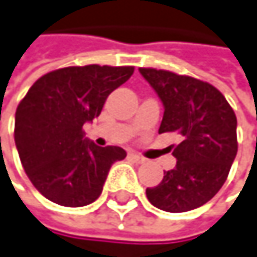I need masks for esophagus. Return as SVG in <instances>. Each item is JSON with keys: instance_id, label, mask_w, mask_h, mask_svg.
I'll return each instance as SVG.
<instances>
[{"instance_id": "obj_1", "label": "esophagus", "mask_w": 257, "mask_h": 257, "mask_svg": "<svg viewBox=\"0 0 257 257\" xmlns=\"http://www.w3.org/2000/svg\"><path fill=\"white\" fill-rule=\"evenodd\" d=\"M127 157H130L131 160H134L136 163H143L145 161V158L143 157H140L139 154H136V152H130V154H127Z\"/></svg>"}]
</instances>
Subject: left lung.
I'll return each instance as SVG.
<instances>
[{"instance_id": "1", "label": "left lung", "mask_w": 257, "mask_h": 257, "mask_svg": "<svg viewBox=\"0 0 257 257\" xmlns=\"http://www.w3.org/2000/svg\"><path fill=\"white\" fill-rule=\"evenodd\" d=\"M139 71L164 106L158 133H177L181 139L169 146L175 168L164 172L158 186L148 187L146 196L152 206L171 213L201 207L222 187L236 157L234 111L207 82L166 70Z\"/></svg>"}]
</instances>
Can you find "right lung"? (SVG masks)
I'll list each match as a JSON object with an SVG mask.
<instances>
[{"label":"right lung","instance_id":"1","mask_svg":"<svg viewBox=\"0 0 257 257\" xmlns=\"http://www.w3.org/2000/svg\"><path fill=\"white\" fill-rule=\"evenodd\" d=\"M134 67L85 65L39 77L15 114V145L33 186L50 201L82 207L96 201L115 161L118 146L100 148L85 139L83 124L99 117L106 97Z\"/></svg>","mask_w":257,"mask_h":257}]
</instances>
